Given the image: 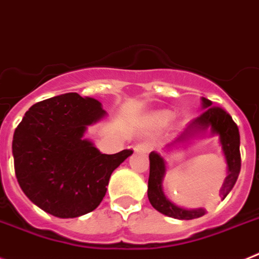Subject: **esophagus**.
<instances>
[{
    "label": "esophagus",
    "mask_w": 259,
    "mask_h": 259,
    "mask_svg": "<svg viewBox=\"0 0 259 259\" xmlns=\"http://www.w3.org/2000/svg\"><path fill=\"white\" fill-rule=\"evenodd\" d=\"M152 150V146L150 145L148 142H142V143H138V145L134 147V151L136 152H145V154H147V152H150Z\"/></svg>",
    "instance_id": "obj_1"
}]
</instances>
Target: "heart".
Listing matches in <instances>:
<instances>
[{"label":"heart","instance_id":"b5f03b06","mask_svg":"<svg viewBox=\"0 0 259 259\" xmlns=\"http://www.w3.org/2000/svg\"><path fill=\"white\" fill-rule=\"evenodd\" d=\"M172 113L167 111H163V112H159L154 116V120L156 121L157 123H160V125H165L167 122H169L172 120Z\"/></svg>","mask_w":259,"mask_h":259}]
</instances>
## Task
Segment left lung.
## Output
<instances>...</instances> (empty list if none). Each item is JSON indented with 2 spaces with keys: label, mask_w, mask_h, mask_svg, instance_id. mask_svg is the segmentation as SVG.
Wrapping results in <instances>:
<instances>
[{
  "label": "left lung",
  "mask_w": 259,
  "mask_h": 259,
  "mask_svg": "<svg viewBox=\"0 0 259 259\" xmlns=\"http://www.w3.org/2000/svg\"><path fill=\"white\" fill-rule=\"evenodd\" d=\"M202 112L197 118L189 123L188 127L177 137L168 148L176 146L177 143L186 142L189 138L199 133H206L208 130L211 136H219L220 145L223 150L227 161V177L223 186L220 189L222 199L228 195V193L235 186L237 177L241 169V156H240V133L238 127L224 109L220 107H213L212 103L206 98H202ZM150 177H148V201L152 207L159 212L169 218L180 220H190L201 218L206 213L204 208H184L169 201L163 192V179L165 175V160L160 154L152 151L150 154Z\"/></svg>",
  "instance_id": "obj_1"
}]
</instances>
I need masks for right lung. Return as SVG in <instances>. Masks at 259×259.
<instances>
[{
	"label": "right lung",
	"mask_w": 259,
	"mask_h": 259,
	"mask_svg": "<svg viewBox=\"0 0 259 259\" xmlns=\"http://www.w3.org/2000/svg\"><path fill=\"white\" fill-rule=\"evenodd\" d=\"M102 103L69 92L36 103L13 137L15 176L27 198L57 218H76L103 201L111 175L132 150L102 154L84 139L105 116Z\"/></svg>",
	"instance_id": "add662e5"
}]
</instances>
